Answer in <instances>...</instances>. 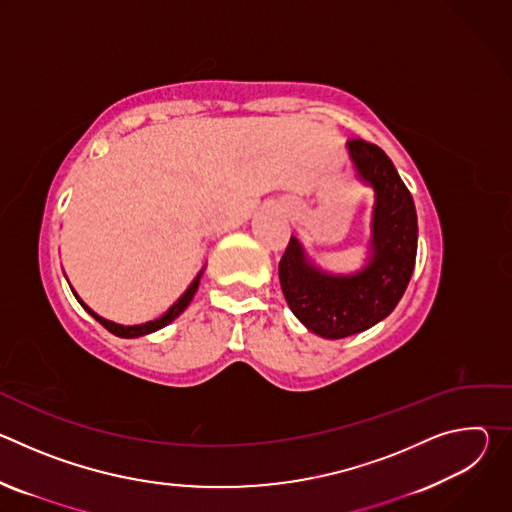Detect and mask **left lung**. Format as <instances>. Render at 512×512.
Segmentation results:
<instances>
[{
    "instance_id": "obj_1",
    "label": "left lung",
    "mask_w": 512,
    "mask_h": 512,
    "mask_svg": "<svg viewBox=\"0 0 512 512\" xmlns=\"http://www.w3.org/2000/svg\"><path fill=\"white\" fill-rule=\"evenodd\" d=\"M348 152L377 194L371 265L350 277L326 275L306 261L294 237L279 261L289 310L324 338H346L387 318L405 294L417 255L415 204L389 156L360 137L348 139Z\"/></svg>"
}]
</instances>
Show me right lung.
<instances>
[{
    "label": "right lung",
    "mask_w": 512,
    "mask_h": 512,
    "mask_svg": "<svg viewBox=\"0 0 512 512\" xmlns=\"http://www.w3.org/2000/svg\"><path fill=\"white\" fill-rule=\"evenodd\" d=\"M200 277H202V271L196 275V279L190 283V287L186 289V294L162 316V318H158V320H154V322H145V324H139V326H121V324H115V322H109V320H105V318H101V316H97L95 312H91L81 300H79V296H75L79 302H81V306L101 324V326H105L111 334H115V336H119V338H133V336H143V334H150V332H156V330H160V328H164V326H168L172 320H176L186 308H188V304L192 302V298H194V294H196V289H198V283H200ZM72 294H75V291H72Z\"/></svg>",
    "instance_id": "add662e5"
}]
</instances>
